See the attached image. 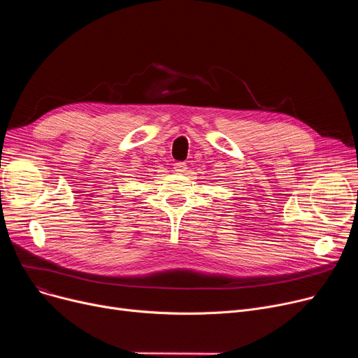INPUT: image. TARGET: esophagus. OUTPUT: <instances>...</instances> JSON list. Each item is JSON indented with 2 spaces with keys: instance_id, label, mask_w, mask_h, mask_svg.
I'll return each instance as SVG.
<instances>
[{
  "instance_id": "34e87169",
  "label": "esophagus",
  "mask_w": 358,
  "mask_h": 358,
  "mask_svg": "<svg viewBox=\"0 0 358 358\" xmlns=\"http://www.w3.org/2000/svg\"><path fill=\"white\" fill-rule=\"evenodd\" d=\"M174 171H176V173H178V174H184V173L187 171V165H185V162H177V164L174 165Z\"/></svg>"
}]
</instances>
